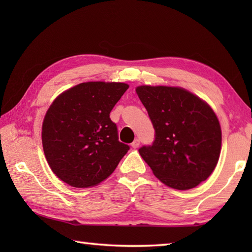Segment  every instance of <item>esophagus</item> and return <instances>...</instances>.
<instances>
[{"instance_id": "1", "label": "esophagus", "mask_w": 252, "mask_h": 252, "mask_svg": "<svg viewBox=\"0 0 252 252\" xmlns=\"http://www.w3.org/2000/svg\"><path fill=\"white\" fill-rule=\"evenodd\" d=\"M140 144H141V141L138 140V138H135L134 142H133V143L131 144V145H132L133 148H137L138 146H140Z\"/></svg>"}]
</instances>
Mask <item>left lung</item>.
I'll use <instances>...</instances> for the list:
<instances>
[{"instance_id": "left-lung-1", "label": "left lung", "mask_w": 252, "mask_h": 252, "mask_svg": "<svg viewBox=\"0 0 252 252\" xmlns=\"http://www.w3.org/2000/svg\"><path fill=\"white\" fill-rule=\"evenodd\" d=\"M155 129L152 145L138 149L157 178L186 190L206 181L221 152V126L207 103L172 87L136 88Z\"/></svg>"}]
</instances>
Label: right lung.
I'll return each instance as SVG.
<instances>
[{"instance_id":"1","label":"right lung","mask_w":252,"mask_h":252,"mask_svg":"<svg viewBox=\"0 0 252 252\" xmlns=\"http://www.w3.org/2000/svg\"><path fill=\"white\" fill-rule=\"evenodd\" d=\"M129 89L121 82H84L53 101L42 126L47 162L73 187L94 186L108 178L130 149L119 141L109 114Z\"/></svg>"}]
</instances>
